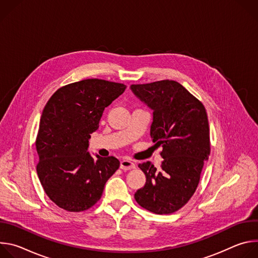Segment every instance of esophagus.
<instances>
[{
    "instance_id": "34e87169",
    "label": "esophagus",
    "mask_w": 258,
    "mask_h": 258,
    "mask_svg": "<svg viewBox=\"0 0 258 258\" xmlns=\"http://www.w3.org/2000/svg\"><path fill=\"white\" fill-rule=\"evenodd\" d=\"M136 167V164L134 162H132L131 160H126V159H123L121 162H120V168L122 170H130V169H133Z\"/></svg>"
}]
</instances>
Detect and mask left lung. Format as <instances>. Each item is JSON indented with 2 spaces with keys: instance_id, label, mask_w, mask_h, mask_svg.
<instances>
[{
  "instance_id": "obj_1",
  "label": "left lung",
  "mask_w": 258,
  "mask_h": 258,
  "mask_svg": "<svg viewBox=\"0 0 258 258\" xmlns=\"http://www.w3.org/2000/svg\"><path fill=\"white\" fill-rule=\"evenodd\" d=\"M131 90L153 110L150 136L155 146H162L163 158L159 169L149 161L139 164L146 183L135 199L156 214L175 212L195 193L210 154L205 107L174 81L132 85Z\"/></svg>"
}]
</instances>
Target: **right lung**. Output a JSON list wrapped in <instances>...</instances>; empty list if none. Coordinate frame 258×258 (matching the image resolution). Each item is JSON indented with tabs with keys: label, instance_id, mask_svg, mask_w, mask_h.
Returning <instances> with one entry per match:
<instances>
[{
	"label": "right lung",
	"instance_id": "obj_1",
	"mask_svg": "<svg viewBox=\"0 0 258 258\" xmlns=\"http://www.w3.org/2000/svg\"><path fill=\"white\" fill-rule=\"evenodd\" d=\"M125 88L104 80H84L58 89L46 104L35 141L40 158L36 172L45 193L60 208L70 212L91 208L118 169L117 158L93 157L88 148L104 109Z\"/></svg>",
	"mask_w": 258,
	"mask_h": 258
}]
</instances>
